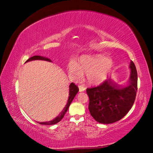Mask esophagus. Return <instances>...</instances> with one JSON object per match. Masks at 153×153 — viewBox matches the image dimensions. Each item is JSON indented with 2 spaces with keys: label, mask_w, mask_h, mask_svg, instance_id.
I'll return each instance as SVG.
<instances>
[{
  "label": "esophagus",
  "mask_w": 153,
  "mask_h": 153,
  "mask_svg": "<svg viewBox=\"0 0 153 153\" xmlns=\"http://www.w3.org/2000/svg\"><path fill=\"white\" fill-rule=\"evenodd\" d=\"M78 88H79V92H84V90H86V88H85L84 86H82V85H79V86H78Z\"/></svg>",
  "instance_id": "esophagus-1"
}]
</instances>
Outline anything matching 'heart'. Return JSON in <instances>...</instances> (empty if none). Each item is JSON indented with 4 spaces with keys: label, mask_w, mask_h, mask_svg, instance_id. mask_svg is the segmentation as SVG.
I'll use <instances>...</instances> for the list:
<instances>
[{
    "label": "heart",
    "mask_w": 153,
    "mask_h": 153,
    "mask_svg": "<svg viewBox=\"0 0 153 153\" xmlns=\"http://www.w3.org/2000/svg\"><path fill=\"white\" fill-rule=\"evenodd\" d=\"M113 62L108 56L102 55L83 56L76 64L70 61L68 64L69 74L74 78H81L83 74H87V79L90 83H97L104 79L109 71Z\"/></svg>",
    "instance_id": "1"
}]
</instances>
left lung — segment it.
Segmentation results:
<instances>
[{
	"label": "left lung",
	"instance_id": "8db88e82",
	"mask_svg": "<svg viewBox=\"0 0 153 153\" xmlns=\"http://www.w3.org/2000/svg\"><path fill=\"white\" fill-rule=\"evenodd\" d=\"M128 85L121 86L107 79L99 86L88 88L90 115L98 123H112L121 120L131 109L138 90V74L132 61Z\"/></svg>",
	"mask_w": 153,
	"mask_h": 153
}]
</instances>
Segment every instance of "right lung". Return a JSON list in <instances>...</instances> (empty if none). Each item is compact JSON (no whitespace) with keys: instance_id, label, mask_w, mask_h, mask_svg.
I'll return each mask as SVG.
<instances>
[{"instance_id":"1","label":"right lung","mask_w":153,"mask_h":153,"mask_svg":"<svg viewBox=\"0 0 153 153\" xmlns=\"http://www.w3.org/2000/svg\"><path fill=\"white\" fill-rule=\"evenodd\" d=\"M33 60H44V61H51L50 59L46 57H44V56H33L32 57H30V59H28L26 61V62L30 61H33ZM25 62V63H26ZM79 91V88L74 83H71V84L69 85V98H68V100H67V103L65 105V107H64L63 111H61L59 114V116H57L56 118L54 119L53 120L50 121H46V122H40V124H42V125H54V124L57 123L59 122L63 118L65 114L67 112V111L68 110L69 105L72 102V100H74V98L75 97V96L77 94V93Z\"/></svg>"}]
</instances>
